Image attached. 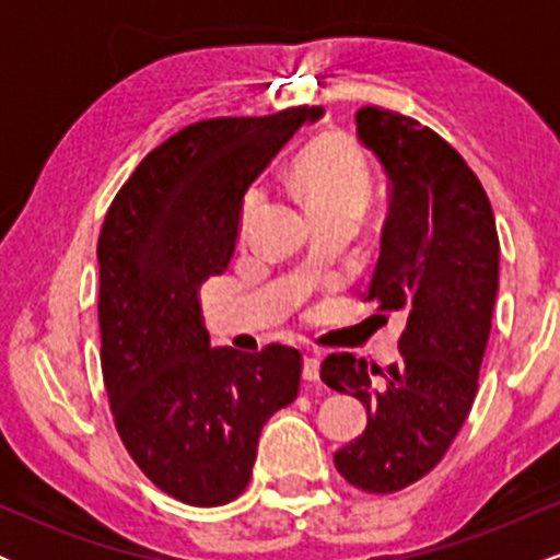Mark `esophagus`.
<instances>
[{
    "label": "esophagus",
    "instance_id": "1",
    "mask_svg": "<svg viewBox=\"0 0 560 560\" xmlns=\"http://www.w3.org/2000/svg\"><path fill=\"white\" fill-rule=\"evenodd\" d=\"M318 369H320L318 358L316 355H305V363H302V376H305L307 382H316Z\"/></svg>",
    "mask_w": 560,
    "mask_h": 560
}]
</instances>
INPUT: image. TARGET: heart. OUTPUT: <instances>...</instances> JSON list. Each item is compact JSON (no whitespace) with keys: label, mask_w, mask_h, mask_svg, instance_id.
<instances>
[{"label":"heart","mask_w":560,"mask_h":560,"mask_svg":"<svg viewBox=\"0 0 560 560\" xmlns=\"http://www.w3.org/2000/svg\"><path fill=\"white\" fill-rule=\"evenodd\" d=\"M294 182L318 215H358L371 195L365 152L339 133H326L307 147L294 171Z\"/></svg>","instance_id":"obj_1"}]
</instances>
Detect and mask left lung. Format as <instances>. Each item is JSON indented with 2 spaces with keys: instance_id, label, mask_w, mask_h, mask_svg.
I'll return each mask as SVG.
<instances>
[{
  "instance_id": "8db88e82",
  "label": "left lung",
  "mask_w": 560,
  "mask_h": 560,
  "mask_svg": "<svg viewBox=\"0 0 560 560\" xmlns=\"http://www.w3.org/2000/svg\"><path fill=\"white\" fill-rule=\"evenodd\" d=\"M358 137L389 176V215L369 298L397 311L402 358L378 369L331 352L320 378L369 410L361 436L334 453L358 490L392 494L445 458L479 389L498 294L492 205L455 147L419 120L382 107L358 113Z\"/></svg>"
}]
</instances>
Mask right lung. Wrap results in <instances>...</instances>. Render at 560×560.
<instances>
[{
  "instance_id": "right-lung-1",
  "label": "right lung",
  "mask_w": 560,
  "mask_h": 560,
  "mask_svg": "<svg viewBox=\"0 0 560 560\" xmlns=\"http://www.w3.org/2000/svg\"><path fill=\"white\" fill-rule=\"evenodd\" d=\"M320 107L208 118L155 147L102 223V378L144 477L186 505L240 498L260 429L300 392L298 347H210L199 289L234 255L247 186Z\"/></svg>"
}]
</instances>
